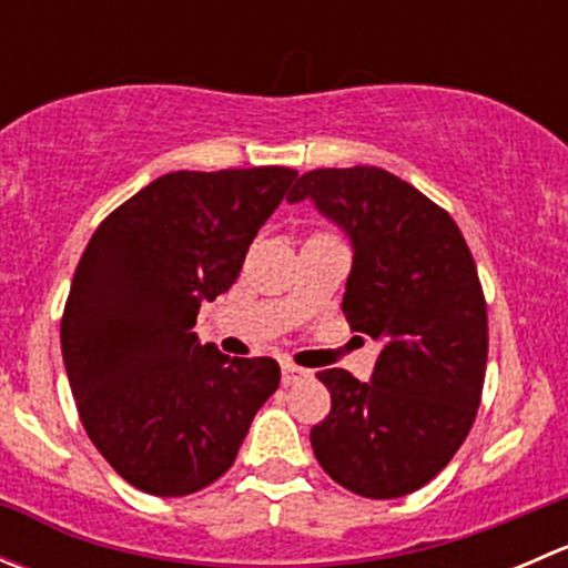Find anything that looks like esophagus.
Returning a JSON list of instances; mask_svg holds the SVG:
<instances>
[{
	"mask_svg": "<svg viewBox=\"0 0 568 568\" xmlns=\"http://www.w3.org/2000/svg\"><path fill=\"white\" fill-rule=\"evenodd\" d=\"M280 368H283V385H296V382H302L311 376V371L300 368V365H294L291 359H283V363H280Z\"/></svg>",
	"mask_w": 568,
	"mask_h": 568,
	"instance_id": "esophagus-1",
	"label": "esophagus"
}]
</instances>
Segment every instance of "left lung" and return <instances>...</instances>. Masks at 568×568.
<instances>
[{
    "label": "left lung",
    "instance_id": "8db88e82",
    "mask_svg": "<svg viewBox=\"0 0 568 568\" xmlns=\"http://www.w3.org/2000/svg\"><path fill=\"white\" fill-rule=\"evenodd\" d=\"M305 197L354 244L343 316L385 343L368 385L318 371L332 409L313 454L354 495L404 497L454 459L478 415L489 354L478 268L454 216L387 170H311L288 192Z\"/></svg>",
    "mask_w": 568,
    "mask_h": 568
}]
</instances>
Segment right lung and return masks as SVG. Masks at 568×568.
<instances>
[{"label":"right lung","instance_id":"1","mask_svg":"<svg viewBox=\"0 0 568 568\" xmlns=\"http://www.w3.org/2000/svg\"><path fill=\"white\" fill-rule=\"evenodd\" d=\"M296 170H178L112 211L79 257L60 321L79 420L120 478L156 497L236 462L280 385L272 357H227L192 326L236 283Z\"/></svg>","mask_w":568,"mask_h":568}]
</instances>
